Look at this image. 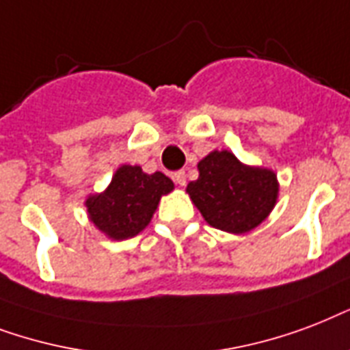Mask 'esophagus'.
Returning a JSON list of instances; mask_svg holds the SVG:
<instances>
[{
    "instance_id": "obj_1",
    "label": "esophagus",
    "mask_w": 350,
    "mask_h": 350,
    "mask_svg": "<svg viewBox=\"0 0 350 350\" xmlns=\"http://www.w3.org/2000/svg\"><path fill=\"white\" fill-rule=\"evenodd\" d=\"M173 180L178 184V186H184L186 184V173L184 172H175L173 173Z\"/></svg>"
}]
</instances>
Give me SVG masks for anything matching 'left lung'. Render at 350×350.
Returning a JSON list of instances; mask_svg holds the SVG:
<instances>
[{
  "instance_id": "left-lung-1",
  "label": "left lung",
  "mask_w": 350,
  "mask_h": 350,
  "mask_svg": "<svg viewBox=\"0 0 350 350\" xmlns=\"http://www.w3.org/2000/svg\"><path fill=\"white\" fill-rule=\"evenodd\" d=\"M278 189L270 170L245 166L230 151H213L199 162V178L186 191L210 226L245 234L272 212Z\"/></svg>"
}]
</instances>
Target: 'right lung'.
Masks as SVG:
<instances>
[{
  "instance_id": "1",
  "label": "right lung",
  "mask_w": 350,
  "mask_h": 350,
  "mask_svg": "<svg viewBox=\"0 0 350 350\" xmlns=\"http://www.w3.org/2000/svg\"><path fill=\"white\" fill-rule=\"evenodd\" d=\"M173 189L172 178L140 166H122L104 193L85 200L91 221L111 239H129L150 224L162 195Z\"/></svg>"
}]
</instances>
